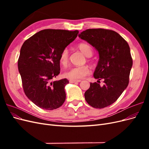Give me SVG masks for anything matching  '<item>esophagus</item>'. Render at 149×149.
Masks as SVG:
<instances>
[{"label":"esophagus","instance_id":"1","mask_svg":"<svg viewBox=\"0 0 149 149\" xmlns=\"http://www.w3.org/2000/svg\"><path fill=\"white\" fill-rule=\"evenodd\" d=\"M81 81L80 79H70V82L71 83H79Z\"/></svg>","mask_w":149,"mask_h":149}]
</instances>
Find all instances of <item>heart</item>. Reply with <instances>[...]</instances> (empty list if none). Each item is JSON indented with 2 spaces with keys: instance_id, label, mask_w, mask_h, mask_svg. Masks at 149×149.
<instances>
[{
  "instance_id": "1",
  "label": "heart",
  "mask_w": 149,
  "mask_h": 149,
  "mask_svg": "<svg viewBox=\"0 0 149 149\" xmlns=\"http://www.w3.org/2000/svg\"><path fill=\"white\" fill-rule=\"evenodd\" d=\"M78 48L81 52L85 56L91 57L93 55V50L90 45L86 43H80L77 45ZM69 60V51L66 48H64L61 52L59 56L60 63L63 66H66ZM90 73L89 67L86 65L78 66L72 67L71 68L65 71L64 76L70 79H79L84 78Z\"/></svg>"
}]
</instances>
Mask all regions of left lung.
<instances>
[{
    "instance_id": "left-lung-1",
    "label": "left lung",
    "mask_w": 149,
    "mask_h": 149,
    "mask_svg": "<svg viewBox=\"0 0 149 149\" xmlns=\"http://www.w3.org/2000/svg\"><path fill=\"white\" fill-rule=\"evenodd\" d=\"M78 37L95 48L99 53V61L94 77L104 84L90 83L84 97L94 108L109 106L113 104L127 87L132 59L127 42L116 31L103 29H88Z\"/></svg>"
}]
</instances>
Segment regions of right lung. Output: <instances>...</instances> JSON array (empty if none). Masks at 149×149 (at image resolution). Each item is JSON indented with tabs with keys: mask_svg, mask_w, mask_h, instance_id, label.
<instances>
[{
	"mask_svg": "<svg viewBox=\"0 0 149 149\" xmlns=\"http://www.w3.org/2000/svg\"><path fill=\"white\" fill-rule=\"evenodd\" d=\"M78 30L45 29L31 36L22 45L18 60L25 95L45 110L60 107L66 99L67 79L52 81L60 73L61 52L77 37Z\"/></svg>",
	"mask_w": 149,
	"mask_h": 149,
	"instance_id": "right-lung-1",
	"label": "right lung"
}]
</instances>
